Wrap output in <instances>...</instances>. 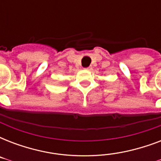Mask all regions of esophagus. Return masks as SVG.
<instances>
[{
  "label": "esophagus",
  "mask_w": 161,
  "mask_h": 161,
  "mask_svg": "<svg viewBox=\"0 0 161 161\" xmlns=\"http://www.w3.org/2000/svg\"><path fill=\"white\" fill-rule=\"evenodd\" d=\"M84 69H85V70H87V71H91V70H92V67H88V68H84Z\"/></svg>",
  "instance_id": "34e87169"
}]
</instances>
